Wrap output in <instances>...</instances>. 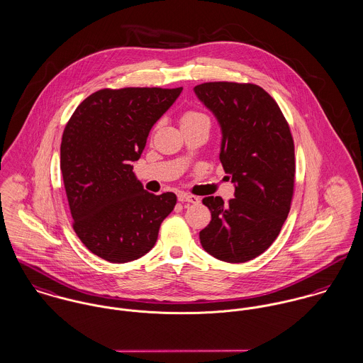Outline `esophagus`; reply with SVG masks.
Segmentation results:
<instances>
[{"label":"esophagus","instance_id":"esophagus-1","mask_svg":"<svg viewBox=\"0 0 363 363\" xmlns=\"http://www.w3.org/2000/svg\"><path fill=\"white\" fill-rule=\"evenodd\" d=\"M178 200L182 201V203L188 201V203H194V204H197L200 201V199L197 196L189 195V194H179L178 195Z\"/></svg>","mask_w":363,"mask_h":363}]
</instances>
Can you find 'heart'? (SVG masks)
Segmentation results:
<instances>
[{
	"instance_id": "b5f03b06",
	"label": "heart",
	"mask_w": 363,
	"mask_h": 363,
	"mask_svg": "<svg viewBox=\"0 0 363 363\" xmlns=\"http://www.w3.org/2000/svg\"><path fill=\"white\" fill-rule=\"evenodd\" d=\"M181 127L189 128V127H197V125H207L210 127V118L204 113L199 111H186L181 116Z\"/></svg>"
}]
</instances>
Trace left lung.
I'll use <instances>...</instances> for the list:
<instances>
[{"mask_svg": "<svg viewBox=\"0 0 363 363\" xmlns=\"http://www.w3.org/2000/svg\"><path fill=\"white\" fill-rule=\"evenodd\" d=\"M223 130L220 160L235 197L207 196L211 221L200 230L203 249L225 262H246L278 238L294 194V140L277 101L259 85L211 82L195 86Z\"/></svg>", "mask_w": 363, "mask_h": 363, "instance_id": "obj_1", "label": "left lung"}]
</instances>
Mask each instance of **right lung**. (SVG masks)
Instances as JSON below:
<instances>
[{
  "label": "right lung",
  "mask_w": 363,
  "mask_h": 363,
  "mask_svg": "<svg viewBox=\"0 0 363 363\" xmlns=\"http://www.w3.org/2000/svg\"><path fill=\"white\" fill-rule=\"evenodd\" d=\"M181 92L182 86L104 88L84 99L63 130L60 171L73 229L109 262H130L152 250L177 204L172 192H146L131 163Z\"/></svg>",
  "instance_id": "add662e5"
}]
</instances>
